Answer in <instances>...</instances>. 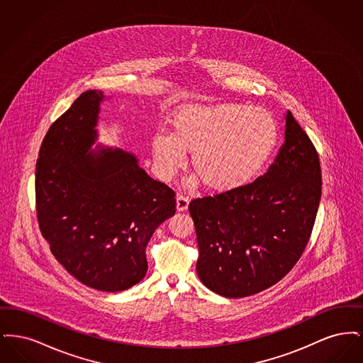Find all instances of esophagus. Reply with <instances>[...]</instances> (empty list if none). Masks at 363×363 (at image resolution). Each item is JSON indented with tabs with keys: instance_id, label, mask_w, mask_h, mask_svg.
Returning a JSON list of instances; mask_svg holds the SVG:
<instances>
[{
	"instance_id": "34e87169",
	"label": "esophagus",
	"mask_w": 363,
	"mask_h": 363,
	"mask_svg": "<svg viewBox=\"0 0 363 363\" xmlns=\"http://www.w3.org/2000/svg\"><path fill=\"white\" fill-rule=\"evenodd\" d=\"M189 207V199L185 194H177V209L184 212Z\"/></svg>"
}]
</instances>
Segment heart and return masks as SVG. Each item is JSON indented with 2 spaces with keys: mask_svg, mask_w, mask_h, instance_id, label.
<instances>
[{
  "mask_svg": "<svg viewBox=\"0 0 363 363\" xmlns=\"http://www.w3.org/2000/svg\"><path fill=\"white\" fill-rule=\"evenodd\" d=\"M173 132L157 130L151 147L157 173L173 178L191 154L194 172L209 189H238L252 182L277 148L275 117L242 104H186L174 113Z\"/></svg>",
  "mask_w": 363,
  "mask_h": 363,
  "instance_id": "1",
  "label": "heart"
}]
</instances>
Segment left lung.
<instances>
[{
  "mask_svg": "<svg viewBox=\"0 0 363 363\" xmlns=\"http://www.w3.org/2000/svg\"><path fill=\"white\" fill-rule=\"evenodd\" d=\"M284 120V143L267 173L189 204L197 275L222 296L243 298L277 284L311 238L321 199L320 160L290 111Z\"/></svg>",
  "mask_w": 363,
  "mask_h": 363,
  "instance_id": "8db88e82",
  "label": "left lung"
}]
</instances>
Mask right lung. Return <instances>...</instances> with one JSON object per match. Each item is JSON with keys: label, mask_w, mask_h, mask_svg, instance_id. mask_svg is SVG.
Listing matches in <instances>:
<instances>
[{"label": "right lung", "mask_w": 363, "mask_h": 363, "mask_svg": "<svg viewBox=\"0 0 363 363\" xmlns=\"http://www.w3.org/2000/svg\"><path fill=\"white\" fill-rule=\"evenodd\" d=\"M104 101L102 91H86L50 126L36 160L35 199L57 261L88 287L116 293L145 277V246L175 213V193L133 154L91 150Z\"/></svg>", "instance_id": "1"}]
</instances>
